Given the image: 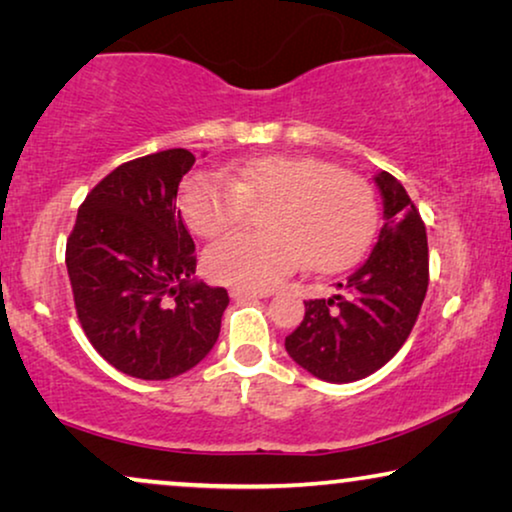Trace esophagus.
Listing matches in <instances>:
<instances>
[{
	"label": "esophagus",
	"instance_id": "34e87169",
	"mask_svg": "<svg viewBox=\"0 0 512 512\" xmlns=\"http://www.w3.org/2000/svg\"><path fill=\"white\" fill-rule=\"evenodd\" d=\"M268 291H251V289H233L230 298L233 300H256V298H268Z\"/></svg>",
	"mask_w": 512,
	"mask_h": 512
}]
</instances>
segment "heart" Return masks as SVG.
<instances>
[{
	"instance_id": "b5f03b06",
	"label": "heart",
	"mask_w": 512,
	"mask_h": 512,
	"mask_svg": "<svg viewBox=\"0 0 512 512\" xmlns=\"http://www.w3.org/2000/svg\"><path fill=\"white\" fill-rule=\"evenodd\" d=\"M263 207V233H230L205 251L216 282L268 291L298 268L335 272L354 263L373 240L377 202L359 174L317 158L263 156L216 174H195L181 191V212L198 235L212 237L242 221L247 205Z\"/></svg>"
}]
</instances>
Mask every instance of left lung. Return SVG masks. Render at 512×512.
<instances>
[{"label": "left lung", "instance_id": "left-lung-1", "mask_svg": "<svg viewBox=\"0 0 512 512\" xmlns=\"http://www.w3.org/2000/svg\"><path fill=\"white\" fill-rule=\"evenodd\" d=\"M384 226L370 256L342 293L305 303V319L284 340L300 368L324 382L347 384L373 375L394 359L415 326L429 286L426 228L401 181L375 174Z\"/></svg>", "mask_w": 512, "mask_h": 512}]
</instances>
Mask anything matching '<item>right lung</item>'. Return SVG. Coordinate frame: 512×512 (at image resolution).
Wrapping results in <instances>:
<instances>
[{"label":"right lung","mask_w":512,"mask_h":512,"mask_svg":"<svg viewBox=\"0 0 512 512\" xmlns=\"http://www.w3.org/2000/svg\"><path fill=\"white\" fill-rule=\"evenodd\" d=\"M195 156L167 149L107 174L76 214L67 272L76 314L104 361L137 380H170L219 340L228 291L195 279L177 191Z\"/></svg>","instance_id":"obj_1"}]
</instances>
